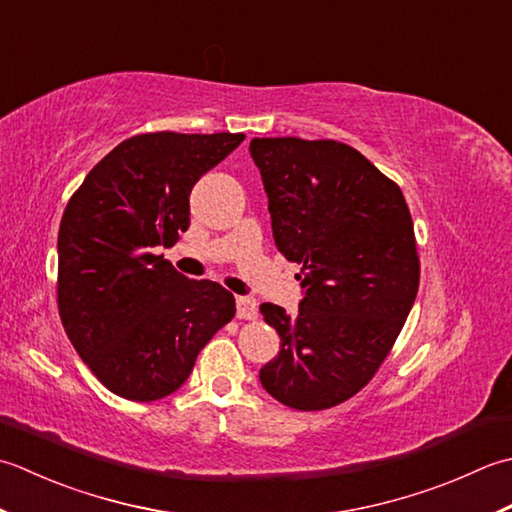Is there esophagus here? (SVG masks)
I'll list each match as a JSON object with an SVG mask.
<instances>
[{"label": "esophagus", "instance_id": "34e87169", "mask_svg": "<svg viewBox=\"0 0 512 512\" xmlns=\"http://www.w3.org/2000/svg\"><path fill=\"white\" fill-rule=\"evenodd\" d=\"M236 314L243 320H254L258 316L256 300L249 296H236Z\"/></svg>", "mask_w": 512, "mask_h": 512}]
</instances>
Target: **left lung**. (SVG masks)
<instances>
[{
  "mask_svg": "<svg viewBox=\"0 0 512 512\" xmlns=\"http://www.w3.org/2000/svg\"><path fill=\"white\" fill-rule=\"evenodd\" d=\"M274 241L302 265L298 314L263 302L280 351L263 389L298 411L331 409L387 358L420 285L411 212L402 190L338 141L252 139Z\"/></svg>",
  "mask_w": 512,
  "mask_h": 512,
  "instance_id": "obj_1",
  "label": "left lung"
}]
</instances>
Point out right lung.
Returning <instances> with one entry per match:
<instances>
[{"mask_svg": "<svg viewBox=\"0 0 512 512\" xmlns=\"http://www.w3.org/2000/svg\"><path fill=\"white\" fill-rule=\"evenodd\" d=\"M245 134L150 132L121 141L72 194L59 227L64 329L103 387L152 402L181 389L234 296L154 252L190 227V192Z\"/></svg>", "mask_w": 512, "mask_h": 512, "instance_id": "right-lung-1", "label": "right lung"}]
</instances>
